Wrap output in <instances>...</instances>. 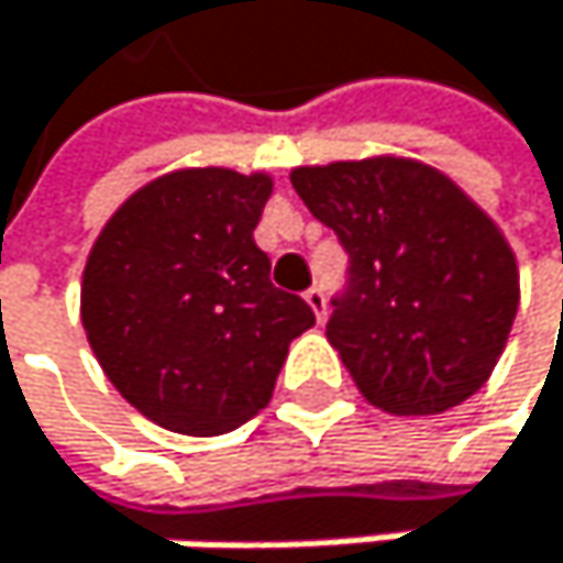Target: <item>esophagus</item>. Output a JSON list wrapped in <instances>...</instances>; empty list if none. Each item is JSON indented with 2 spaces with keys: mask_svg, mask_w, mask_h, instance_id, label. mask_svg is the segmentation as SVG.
I'll list each match as a JSON object with an SVG mask.
<instances>
[{
  "mask_svg": "<svg viewBox=\"0 0 563 563\" xmlns=\"http://www.w3.org/2000/svg\"><path fill=\"white\" fill-rule=\"evenodd\" d=\"M303 300L310 303V310H313V317H317V320L328 317V297H323V290H320V287H310V290L303 294Z\"/></svg>",
  "mask_w": 563,
  "mask_h": 563,
  "instance_id": "1",
  "label": "esophagus"
}]
</instances>
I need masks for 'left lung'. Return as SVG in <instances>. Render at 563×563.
Wrapping results in <instances>:
<instances>
[{"instance_id":"8db88e82","label":"left lung","mask_w":563,"mask_h":563,"mask_svg":"<svg viewBox=\"0 0 563 563\" xmlns=\"http://www.w3.org/2000/svg\"><path fill=\"white\" fill-rule=\"evenodd\" d=\"M297 196L347 253L328 341L391 416H439L479 391L520 303L514 250L445 175L405 158L297 168Z\"/></svg>"}]
</instances>
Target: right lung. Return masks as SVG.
<instances>
[{
  "instance_id": "right-lung-1",
  "label": "right lung",
  "mask_w": 563,
  "mask_h": 563,
  "mask_svg": "<svg viewBox=\"0 0 563 563\" xmlns=\"http://www.w3.org/2000/svg\"><path fill=\"white\" fill-rule=\"evenodd\" d=\"M273 181L229 168L162 175L114 212L80 290L111 385L162 429L222 435L266 408L313 310L269 284L253 229Z\"/></svg>"
}]
</instances>
